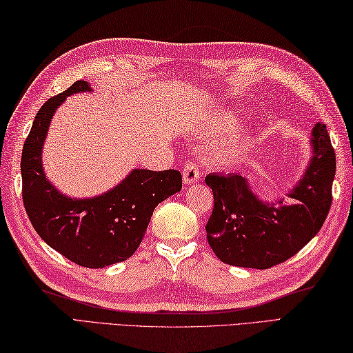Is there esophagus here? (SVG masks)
<instances>
[{
    "mask_svg": "<svg viewBox=\"0 0 353 353\" xmlns=\"http://www.w3.org/2000/svg\"><path fill=\"white\" fill-rule=\"evenodd\" d=\"M199 177H200V171L197 168V165L192 163V162L186 163L185 170H183V183L185 185L196 183L199 181Z\"/></svg>",
    "mask_w": 353,
    "mask_h": 353,
    "instance_id": "esophagus-1",
    "label": "esophagus"
}]
</instances>
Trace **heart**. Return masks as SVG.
Returning <instances> with one entry per match:
<instances>
[{"instance_id":"b5f03b06","label":"heart","mask_w":353,"mask_h":353,"mask_svg":"<svg viewBox=\"0 0 353 353\" xmlns=\"http://www.w3.org/2000/svg\"><path fill=\"white\" fill-rule=\"evenodd\" d=\"M239 123V117L236 110H226L223 112L220 117V125L224 130H232L234 127H236ZM252 137L250 132H243L234 134L226 144H224L219 152L215 153L214 162L220 167H230V165L236 163L244 154L249 153V150L252 148Z\"/></svg>"}]
</instances>
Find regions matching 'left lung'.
Returning <instances> with one entry per match:
<instances>
[{
    "mask_svg": "<svg viewBox=\"0 0 353 353\" xmlns=\"http://www.w3.org/2000/svg\"><path fill=\"white\" fill-rule=\"evenodd\" d=\"M311 157L302 176L283 197L264 200L239 172L208 174L214 211L206 224L208 243L224 264L265 270L303 249L323 226L332 203L335 152L326 125L311 130Z\"/></svg>",
    "mask_w": 353,
    "mask_h": 353,
    "instance_id": "left-lung-1",
    "label": "left lung"
}]
</instances>
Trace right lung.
Here are the masks:
<instances>
[{"label": "right lung", "mask_w": 353, "mask_h": 353, "mask_svg": "<svg viewBox=\"0 0 353 353\" xmlns=\"http://www.w3.org/2000/svg\"><path fill=\"white\" fill-rule=\"evenodd\" d=\"M77 80L37 112L22 148V199L34 230L65 258L88 268L125 261L137 252L154 208L182 190L177 170L133 168L114 188L94 197H71L45 174L42 150L56 110L74 94L92 92Z\"/></svg>", "instance_id": "obj_1"}]
</instances>
